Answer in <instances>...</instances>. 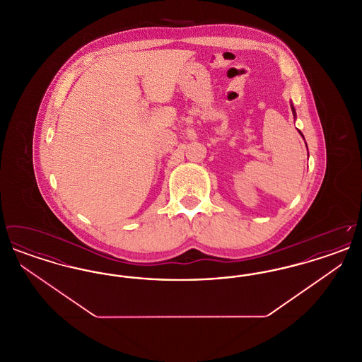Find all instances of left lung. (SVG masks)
<instances>
[{"label": "left lung", "instance_id": "left-lung-1", "mask_svg": "<svg viewBox=\"0 0 362 362\" xmlns=\"http://www.w3.org/2000/svg\"><path fill=\"white\" fill-rule=\"evenodd\" d=\"M291 107H292V112H293V117L296 118V110H294V105H293L292 103H291ZM300 134H301V132H300ZM303 136V134H301ZM303 138H304V136H303ZM307 145V144H305Z\"/></svg>", "mask_w": 362, "mask_h": 362}]
</instances>
